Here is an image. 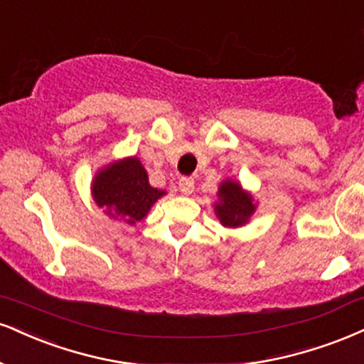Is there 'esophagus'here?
Wrapping results in <instances>:
<instances>
[{"label":"esophagus","mask_w":364,"mask_h":364,"mask_svg":"<svg viewBox=\"0 0 364 364\" xmlns=\"http://www.w3.org/2000/svg\"><path fill=\"white\" fill-rule=\"evenodd\" d=\"M178 186H179V191H181L183 195H191V193H193V190H195L193 178H186V176L179 178Z\"/></svg>","instance_id":"esophagus-1"}]
</instances>
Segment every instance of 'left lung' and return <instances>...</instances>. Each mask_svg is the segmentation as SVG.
Wrapping results in <instances>:
<instances>
[{"mask_svg": "<svg viewBox=\"0 0 364 364\" xmlns=\"http://www.w3.org/2000/svg\"><path fill=\"white\" fill-rule=\"evenodd\" d=\"M215 213L224 227H240L247 224L256 210L252 195L242 190L237 181L225 179L218 188Z\"/></svg>", "mask_w": 364, "mask_h": 364, "instance_id": "obj_1", "label": "left lung"}]
</instances>
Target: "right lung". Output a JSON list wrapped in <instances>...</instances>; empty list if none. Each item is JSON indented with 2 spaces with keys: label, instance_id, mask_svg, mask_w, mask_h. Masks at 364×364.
<instances>
[{
  "label": "right lung",
  "instance_id": "right-lung-1",
  "mask_svg": "<svg viewBox=\"0 0 364 364\" xmlns=\"http://www.w3.org/2000/svg\"><path fill=\"white\" fill-rule=\"evenodd\" d=\"M91 191L96 205L105 208L107 215L124 218L129 225L142 220L152 205L166 195L149 185L147 171L137 157H127L98 171Z\"/></svg>",
  "mask_w": 364,
  "mask_h": 364
}]
</instances>
